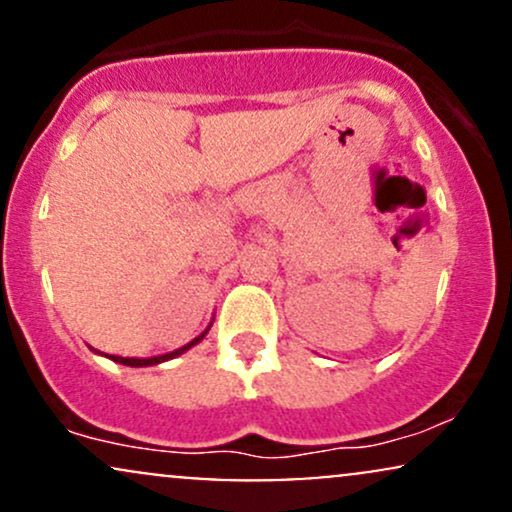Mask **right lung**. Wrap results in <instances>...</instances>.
Segmentation results:
<instances>
[{
	"label": "right lung",
	"instance_id": "right-lung-1",
	"mask_svg": "<svg viewBox=\"0 0 512 512\" xmlns=\"http://www.w3.org/2000/svg\"><path fill=\"white\" fill-rule=\"evenodd\" d=\"M211 330V322H209V327L207 330H204L202 334H199V337H195L192 339L190 344H185V346H180V349H175V351H170V354H163V356H151V358H122V356H108V354H103V356H108L110 361H115V363H122V366H132V368H144V366H158V363H163V361H170V358H175V356H180V354H185L187 349H192V346L195 344H199L202 342L204 337H207V332Z\"/></svg>",
	"mask_w": 512,
	"mask_h": 512
}]
</instances>
